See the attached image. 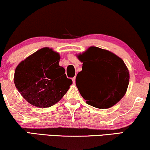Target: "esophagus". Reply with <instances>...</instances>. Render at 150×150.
I'll use <instances>...</instances> for the list:
<instances>
[{
    "instance_id": "obj_1",
    "label": "esophagus",
    "mask_w": 150,
    "mask_h": 150,
    "mask_svg": "<svg viewBox=\"0 0 150 150\" xmlns=\"http://www.w3.org/2000/svg\"><path fill=\"white\" fill-rule=\"evenodd\" d=\"M72 80H73V84H75V77H73V78H72Z\"/></svg>"
}]
</instances>
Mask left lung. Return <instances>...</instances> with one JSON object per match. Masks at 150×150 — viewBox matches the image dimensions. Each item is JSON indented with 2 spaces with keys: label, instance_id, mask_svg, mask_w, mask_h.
I'll return each mask as SVG.
<instances>
[{
  "label": "left lung",
  "instance_id": "left-lung-1",
  "mask_svg": "<svg viewBox=\"0 0 150 150\" xmlns=\"http://www.w3.org/2000/svg\"><path fill=\"white\" fill-rule=\"evenodd\" d=\"M77 57L83 64L75 79L76 86L88 105L108 109L122 99L129 81V73L122 59L95 46Z\"/></svg>",
  "mask_w": 150,
  "mask_h": 150
}]
</instances>
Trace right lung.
Listing matches in <instances>:
<instances>
[{"mask_svg":"<svg viewBox=\"0 0 150 150\" xmlns=\"http://www.w3.org/2000/svg\"><path fill=\"white\" fill-rule=\"evenodd\" d=\"M60 56L52 48H43L22 61L14 73V84L30 105L39 108L54 105L73 84L65 69L59 65Z\"/></svg>","mask_w":150,"mask_h":150,"instance_id":"right-lung-1","label":"right lung"}]
</instances>
